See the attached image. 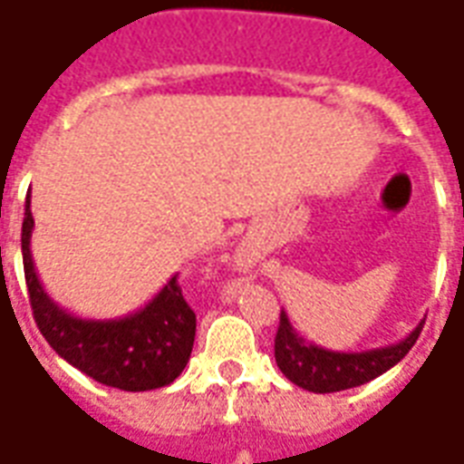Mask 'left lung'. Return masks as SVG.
Returning <instances> with one entry per match:
<instances>
[{"label":"left lung","mask_w":464,"mask_h":464,"mask_svg":"<svg viewBox=\"0 0 464 464\" xmlns=\"http://www.w3.org/2000/svg\"><path fill=\"white\" fill-rule=\"evenodd\" d=\"M422 324L425 321H420L403 341L391 343V346L371 348L361 353H341V351H329L316 343H306L299 336V331L292 326L286 311L282 309L279 331L274 339V358H276L279 371L304 391H311V393L348 391V388L373 381L388 368L401 363L420 336Z\"/></svg>","instance_id":"1"}]
</instances>
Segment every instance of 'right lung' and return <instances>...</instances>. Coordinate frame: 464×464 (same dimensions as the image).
<instances>
[{"instance_id":"right-lung-1","label":"right lung","mask_w":464,"mask_h":464,"mask_svg":"<svg viewBox=\"0 0 464 464\" xmlns=\"http://www.w3.org/2000/svg\"><path fill=\"white\" fill-rule=\"evenodd\" d=\"M32 202L22 225L24 276L36 326L49 346L98 383L140 393L170 385L185 371L195 343V311L182 296L178 274L143 309L118 319H81L46 294L32 259Z\"/></svg>"}]
</instances>
